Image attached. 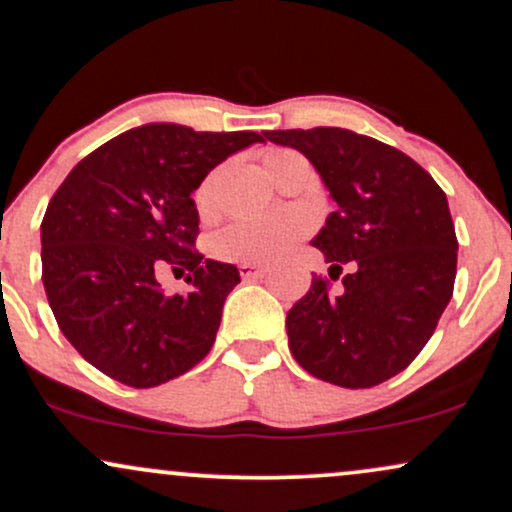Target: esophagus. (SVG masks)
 I'll list each match as a JSON object with an SVG mask.
<instances>
[{
  "label": "esophagus",
  "instance_id": "esophagus-1",
  "mask_svg": "<svg viewBox=\"0 0 512 512\" xmlns=\"http://www.w3.org/2000/svg\"><path fill=\"white\" fill-rule=\"evenodd\" d=\"M268 273V268L256 266V263H239V275L241 280H258Z\"/></svg>",
  "mask_w": 512,
  "mask_h": 512
}]
</instances>
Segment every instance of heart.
Here are the masks:
<instances>
[{
	"label": "heart",
	"mask_w": 512,
	"mask_h": 512,
	"mask_svg": "<svg viewBox=\"0 0 512 512\" xmlns=\"http://www.w3.org/2000/svg\"><path fill=\"white\" fill-rule=\"evenodd\" d=\"M283 149L266 154V169L283 157ZM195 208L200 215H210L215 208V176H208L195 191ZM307 232V222L300 215H268L237 220L212 239V254L222 261L268 263L278 261Z\"/></svg>",
	"instance_id": "b5f03b06"
}]
</instances>
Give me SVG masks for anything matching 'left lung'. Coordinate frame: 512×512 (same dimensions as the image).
<instances>
[{
  "mask_svg": "<svg viewBox=\"0 0 512 512\" xmlns=\"http://www.w3.org/2000/svg\"><path fill=\"white\" fill-rule=\"evenodd\" d=\"M266 140L312 162L336 212L312 246L341 292L314 275L287 312L290 350L309 375L375 387L421 353L452 297L457 237L447 195L423 166L375 137L343 128L271 130Z\"/></svg>",
  "mask_w": 512,
  "mask_h": 512,
  "instance_id": "8db88e82",
  "label": "left lung"
}]
</instances>
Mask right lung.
I'll use <instances>...</instances> for the list:
<instances>
[{
	"instance_id": "obj_1",
	"label": "right lung",
	"mask_w": 512,
	"mask_h": 512,
	"mask_svg": "<svg viewBox=\"0 0 512 512\" xmlns=\"http://www.w3.org/2000/svg\"><path fill=\"white\" fill-rule=\"evenodd\" d=\"M254 142L263 135L147 123L94 149L57 188L40 225L45 295L67 341L103 375L157 387L210 353L239 271L193 251L191 195ZM166 265L192 290L164 296L156 271Z\"/></svg>"
}]
</instances>
